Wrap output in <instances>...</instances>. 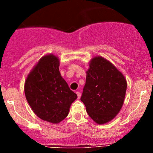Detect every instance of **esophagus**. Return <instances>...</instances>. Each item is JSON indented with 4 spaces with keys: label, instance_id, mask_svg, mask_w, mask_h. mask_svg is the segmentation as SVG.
I'll return each instance as SVG.
<instances>
[{
    "label": "esophagus",
    "instance_id": "1",
    "mask_svg": "<svg viewBox=\"0 0 153 153\" xmlns=\"http://www.w3.org/2000/svg\"><path fill=\"white\" fill-rule=\"evenodd\" d=\"M76 94H77V96H78V99H80V96H81V94H80V91H76Z\"/></svg>",
    "mask_w": 153,
    "mask_h": 153
}]
</instances>
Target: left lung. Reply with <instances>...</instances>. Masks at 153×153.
<instances>
[{
	"label": "left lung",
	"mask_w": 153,
	"mask_h": 153,
	"mask_svg": "<svg viewBox=\"0 0 153 153\" xmlns=\"http://www.w3.org/2000/svg\"><path fill=\"white\" fill-rule=\"evenodd\" d=\"M80 100L95 122L113 119L122 108L127 81L116 67L101 57L91 59Z\"/></svg>",
	"instance_id": "8db88e82"
}]
</instances>
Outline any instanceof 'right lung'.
<instances>
[{
    "label": "right lung",
    "instance_id": "1",
    "mask_svg": "<svg viewBox=\"0 0 153 153\" xmlns=\"http://www.w3.org/2000/svg\"><path fill=\"white\" fill-rule=\"evenodd\" d=\"M59 66L57 57L45 56L28 75L24 85L31 109L40 119L51 123H59L65 118L78 97L62 78Z\"/></svg>",
    "mask_w": 153,
    "mask_h": 153
}]
</instances>
